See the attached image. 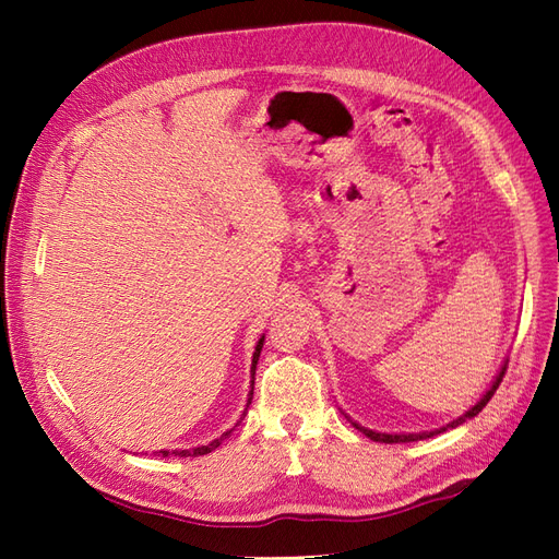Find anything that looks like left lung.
Returning a JSON list of instances; mask_svg holds the SVG:
<instances>
[{
  "label": "left lung",
  "mask_w": 559,
  "mask_h": 559,
  "mask_svg": "<svg viewBox=\"0 0 559 559\" xmlns=\"http://www.w3.org/2000/svg\"><path fill=\"white\" fill-rule=\"evenodd\" d=\"M506 364H509V359H506L503 364H501V368H499V373L495 376V380H492V384H489V389L487 392L480 396V401L476 403V405H471V408L464 413V415H460L456 419H452V421H448L445 427H441V429H433V431H419V433H382V431H373V429H366V427H361V425H357V421H352L349 417V421L354 427H357L364 436H368L370 441H378V443H411V441H425V438H431V436H438V433H443V431H448V429H454V427H460L462 421H466V419H471V417H476L485 405H487V401L495 396V392H497V386L501 384V380H503V373H506Z\"/></svg>",
  "instance_id": "left-lung-1"
}]
</instances>
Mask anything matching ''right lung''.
Instances as JSON below:
<instances>
[{
	"instance_id": "right-lung-1",
	"label": "right lung",
	"mask_w": 559,
	"mask_h": 559,
	"mask_svg": "<svg viewBox=\"0 0 559 559\" xmlns=\"http://www.w3.org/2000/svg\"><path fill=\"white\" fill-rule=\"evenodd\" d=\"M263 341H265V335H261V337H259L257 349H253V359H251V389H249L247 408H249L251 396H253V376H257V364H259V357H261V347H263ZM247 408H245V413H247ZM245 413H242V417H245ZM242 417H240V419H242ZM238 425H240V421H238ZM238 425H235V427H238ZM235 427H233L230 431L222 433V436H218V438H214V441H212V443H207V445L191 448V450H160V452H154V454H160V456H170V454H175V456H200V454H207V452H212V450H216L218 445H222L224 438H228V436L235 431Z\"/></svg>"
}]
</instances>
